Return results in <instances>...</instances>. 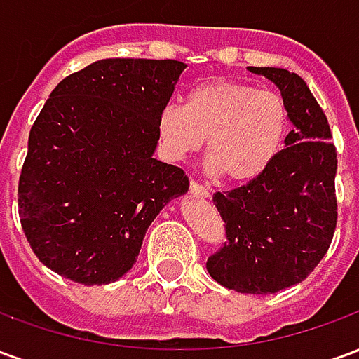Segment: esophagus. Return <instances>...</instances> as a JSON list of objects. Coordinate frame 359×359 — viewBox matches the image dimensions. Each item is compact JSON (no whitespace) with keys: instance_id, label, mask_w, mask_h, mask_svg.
<instances>
[{"instance_id":"esophagus-1","label":"esophagus","mask_w":359,"mask_h":359,"mask_svg":"<svg viewBox=\"0 0 359 359\" xmlns=\"http://www.w3.org/2000/svg\"><path fill=\"white\" fill-rule=\"evenodd\" d=\"M190 194L198 196V198H210V190L200 184V182H196V180H190Z\"/></svg>"}]
</instances>
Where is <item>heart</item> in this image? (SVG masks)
Returning a JSON list of instances; mask_svg holds the SVG:
<instances>
[{"mask_svg":"<svg viewBox=\"0 0 359 359\" xmlns=\"http://www.w3.org/2000/svg\"><path fill=\"white\" fill-rule=\"evenodd\" d=\"M290 123V107L278 92L211 81L190 90L184 107L165 105L157 134L169 159L198 151L208 138L211 169L229 182H252L277 161Z\"/></svg>","mask_w":359,"mask_h":359,"instance_id":"b5f03b06","label":"heart"}]
</instances>
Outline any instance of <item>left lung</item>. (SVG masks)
<instances>
[{
    "label": "left lung",
    "mask_w": 359,
    "mask_h": 359,
    "mask_svg": "<svg viewBox=\"0 0 359 359\" xmlns=\"http://www.w3.org/2000/svg\"><path fill=\"white\" fill-rule=\"evenodd\" d=\"M277 84L294 128L277 161L244 187L213 194L226 242L208 257L219 285L244 294H275L316 269L337 229V148L329 121L302 76L248 67Z\"/></svg>",
    "instance_id": "obj_1"
}]
</instances>
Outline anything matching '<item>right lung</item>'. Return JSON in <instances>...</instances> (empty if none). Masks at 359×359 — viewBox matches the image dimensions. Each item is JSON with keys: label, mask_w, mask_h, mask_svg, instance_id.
<instances>
[{"label": "right lung", "mask_w": 359, "mask_h": 359, "mask_svg": "<svg viewBox=\"0 0 359 359\" xmlns=\"http://www.w3.org/2000/svg\"><path fill=\"white\" fill-rule=\"evenodd\" d=\"M175 59H102L50 94L28 136L19 217L36 257L81 285L133 269L151 221L188 192L157 161V117L184 71Z\"/></svg>", "instance_id": "obj_1"}]
</instances>
